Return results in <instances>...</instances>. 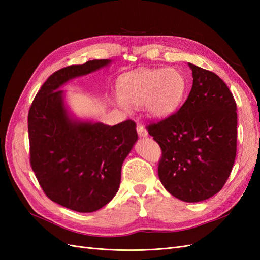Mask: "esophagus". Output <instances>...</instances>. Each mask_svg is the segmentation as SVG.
I'll return each instance as SVG.
<instances>
[{
	"mask_svg": "<svg viewBox=\"0 0 260 260\" xmlns=\"http://www.w3.org/2000/svg\"><path fill=\"white\" fill-rule=\"evenodd\" d=\"M137 130H138L139 137H141V138H146L147 137V131H146V129L141 123L137 124Z\"/></svg>",
	"mask_w": 260,
	"mask_h": 260,
	"instance_id": "esophagus-1",
	"label": "esophagus"
}]
</instances>
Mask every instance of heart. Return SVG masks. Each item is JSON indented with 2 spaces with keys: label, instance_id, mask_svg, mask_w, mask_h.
Masks as SVG:
<instances>
[{
  "label": "heart",
  "instance_id": "obj_1",
  "mask_svg": "<svg viewBox=\"0 0 260 260\" xmlns=\"http://www.w3.org/2000/svg\"><path fill=\"white\" fill-rule=\"evenodd\" d=\"M122 107L144 105L154 118H166L176 113L183 101L186 82L176 68L141 69L122 76L117 84Z\"/></svg>",
  "mask_w": 260,
  "mask_h": 260
}]
</instances>
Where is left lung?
Returning a JSON list of instances; mask_svg holds the SVG:
<instances>
[{
  "label": "left lung",
  "instance_id": "obj_1",
  "mask_svg": "<svg viewBox=\"0 0 260 260\" xmlns=\"http://www.w3.org/2000/svg\"><path fill=\"white\" fill-rule=\"evenodd\" d=\"M193 85L179 111L146 129L161 148L158 177L175 198L196 203L217 194L237 155V104L215 73L188 62Z\"/></svg>",
  "mask_w": 260,
  "mask_h": 260
}]
</instances>
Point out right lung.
I'll list each match as a JSON object with an SVG mask.
<instances>
[{
  "instance_id": "obj_1",
  "label": "right lung",
  "mask_w": 260,
  "mask_h": 260,
  "mask_svg": "<svg viewBox=\"0 0 260 260\" xmlns=\"http://www.w3.org/2000/svg\"><path fill=\"white\" fill-rule=\"evenodd\" d=\"M93 59L51 75L30 106V165L48 198L79 212H93L113 200L121 166L138 140L136 122L116 125L81 121L69 115L59 90L70 79L111 64Z\"/></svg>"
}]
</instances>
